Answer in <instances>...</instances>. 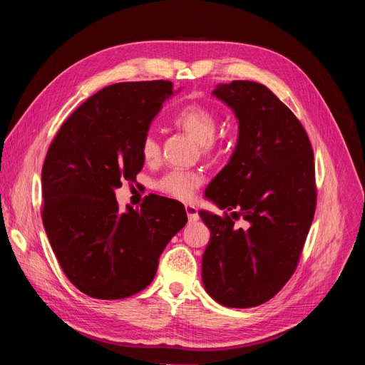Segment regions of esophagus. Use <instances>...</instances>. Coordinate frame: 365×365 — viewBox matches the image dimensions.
Listing matches in <instances>:
<instances>
[{
  "label": "esophagus",
  "instance_id": "obj_1",
  "mask_svg": "<svg viewBox=\"0 0 365 365\" xmlns=\"http://www.w3.org/2000/svg\"><path fill=\"white\" fill-rule=\"evenodd\" d=\"M185 213L187 217H189V222H196V220L200 219V215H197V210L195 205H185Z\"/></svg>",
  "mask_w": 365,
  "mask_h": 365
}]
</instances>
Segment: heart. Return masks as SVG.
Masks as SVG:
<instances>
[{
  "label": "heart",
  "instance_id": "obj_1",
  "mask_svg": "<svg viewBox=\"0 0 365 365\" xmlns=\"http://www.w3.org/2000/svg\"><path fill=\"white\" fill-rule=\"evenodd\" d=\"M175 123L181 128L187 135H190L197 145L201 146L204 153H213L216 150V143L213 140L217 129V115L212 109L202 105H189L182 108L176 114ZM141 157L145 161H155L160 157V141L155 134L145 135L141 140ZM202 182V176L196 172L172 170L155 182V189L163 195L172 197L176 201H190L195 190Z\"/></svg>",
  "mask_w": 365,
  "mask_h": 365
}]
</instances>
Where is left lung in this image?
I'll return each mask as SVG.
<instances>
[{"mask_svg": "<svg viewBox=\"0 0 365 365\" xmlns=\"http://www.w3.org/2000/svg\"><path fill=\"white\" fill-rule=\"evenodd\" d=\"M213 96L239 130L233 155L205 189L231 213L200 212L212 233L201 275L215 302L245 309L268 302L295 271L315 213L314 152L300 121L264 85L219 83ZM237 215L248 229L234 228Z\"/></svg>", "mask_w": 365, "mask_h": 365, "instance_id": "1", "label": "left lung"}]
</instances>
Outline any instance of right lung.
Here are the masks:
<instances>
[{"mask_svg": "<svg viewBox=\"0 0 365 365\" xmlns=\"http://www.w3.org/2000/svg\"><path fill=\"white\" fill-rule=\"evenodd\" d=\"M180 91V90H178ZM169 81L109 85L63 121L42 168L43 228L62 271L81 292L118 300L146 288L158 259L185 225L181 202L152 195L120 212L115 190L143 169L141 140Z\"/></svg>", "mask_w": 365, "mask_h": 365, "instance_id": "right-lung-1", "label": "right lung"}]
</instances>
